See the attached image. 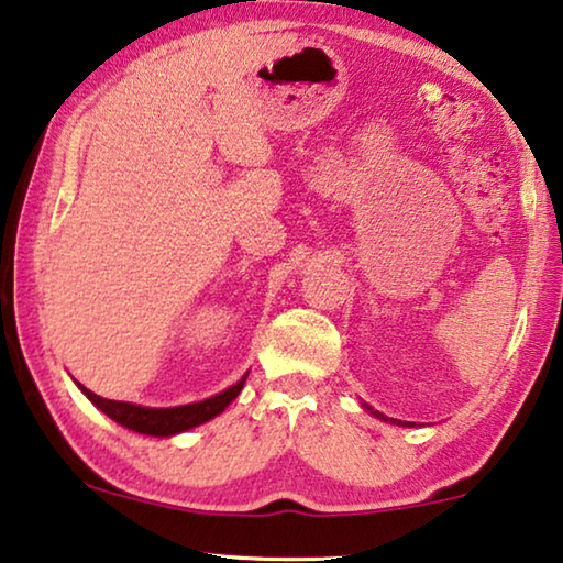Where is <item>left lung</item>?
<instances>
[{"mask_svg": "<svg viewBox=\"0 0 563 563\" xmlns=\"http://www.w3.org/2000/svg\"><path fill=\"white\" fill-rule=\"evenodd\" d=\"M365 408H367V405H365ZM367 410H369V412H372V408H367ZM372 415H377V418H379V420H387V418H385V415H383V412H372ZM393 422H395V420H393Z\"/></svg>", "mask_w": 563, "mask_h": 563, "instance_id": "8db88e82", "label": "left lung"}]
</instances>
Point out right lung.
Listing matches in <instances>:
<instances>
[{"mask_svg":"<svg viewBox=\"0 0 563 563\" xmlns=\"http://www.w3.org/2000/svg\"><path fill=\"white\" fill-rule=\"evenodd\" d=\"M246 383V375L239 379L236 385L227 387V390L209 397V400L201 402H191V405H178V408H143V405H133V402H118V400H108V397L95 395L88 387H82L77 383V387L88 395V400L95 405V408L102 410L128 430L143 432V435H155V438H168L176 435V432L191 430L196 426H203L206 420L216 418V415L223 412L229 405L236 400V395L241 393V387Z\"/></svg>","mask_w":563,"mask_h":563,"instance_id":"obj_1","label":"right lung"}]
</instances>
